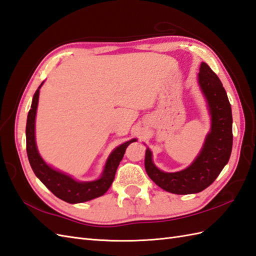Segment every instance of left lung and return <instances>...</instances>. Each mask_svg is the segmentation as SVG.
<instances>
[{"mask_svg":"<svg viewBox=\"0 0 256 256\" xmlns=\"http://www.w3.org/2000/svg\"><path fill=\"white\" fill-rule=\"evenodd\" d=\"M198 82L210 116V130L193 162L181 171L164 172L156 167L152 150L146 148L148 176L164 191L174 194H195L208 188L228 164L232 150V114L227 92L205 62L200 66Z\"/></svg>","mask_w":256,"mask_h":256,"instance_id":"8db88e82","label":"left lung"}]
</instances>
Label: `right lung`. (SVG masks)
<instances>
[{
  "instance_id": "right-lung-1",
  "label": "right lung",
  "mask_w": 256,
  "mask_h": 256,
  "mask_svg": "<svg viewBox=\"0 0 256 256\" xmlns=\"http://www.w3.org/2000/svg\"><path fill=\"white\" fill-rule=\"evenodd\" d=\"M44 82H41V85L34 94L26 124V150L32 171L34 172L36 176L56 198L66 202V203H84V202L102 196L108 191L112 182H114L118 166L122 160L128 146L130 142H136L138 140L133 138L116 147L111 152L108 159H106L104 170L97 180L77 181L72 176L51 167L40 156L37 144H36V114H37L40 88L44 85Z\"/></svg>"
}]
</instances>
